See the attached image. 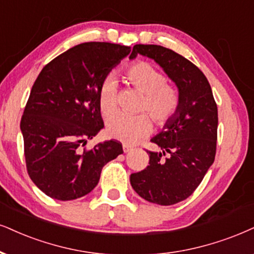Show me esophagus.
Masks as SVG:
<instances>
[{
    "mask_svg": "<svg viewBox=\"0 0 254 254\" xmlns=\"http://www.w3.org/2000/svg\"><path fill=\"white\" fill-rule=\"evenodd\" d=\"M133 147L131 145H127V144H123V151L125 153L127 152H130V151H132Z\"/></svg>",
    "mask_w": 254,
    "mask_h": 254,
    "instance_id": "1",
    "label": "esophagus"
}]
</instances>
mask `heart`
I'll use <instances>...</instances> for the list:
<instances>
[{
  "mask_svg": "<svg viewBox=\"0 0 254 254\" xmlns=\"http://www.w3.org/2000/svg\"><path fill=\"white\" fill-rule=\"evenodd\" d=\"M124 79L143 95L137 111L145 114L133 117L123 115L112 117L107 124V133L114 139L134 144L147 136L152 129L149 116L158 127H163L176 115L181 98L178 90L169 84L164 73L144 61L127 66L124 70ZM116 82L114 78H107L98 90V107L104 118H110L116 111Z\"/></svg>",
  "mask_w": 254,
  "mask_h": 254,
  "instance_id": "heart-1",
  "label": "heart"
}]
</instances>
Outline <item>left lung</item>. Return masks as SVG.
Instances as JSON below:
<instances>
[{
    "instance_id": "obj_1",
    "label": "left lung",
    "mask_w": 254,
    "mask_h": 254,
    "mask_svg": "<svg viewBox=\"0 0 254 254\" xmlns=\"http://www.w3.org/2000/svg\"><path fill=\"white\" fill-rule=\"evenodd\" d=\"M138 54L162 66L181 98L175 116L151 139L159 151H147L149 165L130 176L140 197L168 206L190 197L213 164L218 109L207 78L185 57L155 44H136L130 59Z\"/></svg>"
}]
</instances>
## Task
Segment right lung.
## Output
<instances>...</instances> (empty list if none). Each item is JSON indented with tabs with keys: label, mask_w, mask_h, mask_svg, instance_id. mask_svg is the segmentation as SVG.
Listing matches in <instances>:
<instances>
[{
	"label": "right lung",
	"mask_w": 254,
	"mask_h": 254,
	"mask_svg": "<svg viewBox=\"0 0 254 254\" xmlns=\"http://www.w3.org/2000/svg\"><path fill=\"white\" fill-rule=\"evenodd\" d=\"M130 51L120 44L86 42L48 63L35 81L21 131L29 177L49 197L64 201L88 194L103 166L123 153L117 140L84 146L104 127L99 86Z\"/></svg>",
	"instance_id": "obj_1"
}]
</instances>
